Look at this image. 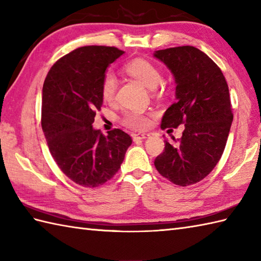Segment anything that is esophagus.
I'll use <instances>...</instances> for the list:
<instances>
[{
    "mask_svg": "<svg viewBox=\"0 0 261 261\" xmlns=\"http://www.w3.org/2000/svg\"><path fill=\"white\" fill-rule=\"evenodd\" d=\"M132 137H134L135 140H143V139H147V138L150 137V135L149 134H135Z\"/></svg>",
    "mask_w": 261,
    "mask_h": 261,
    "instance_id": "34e87169",
    "label": "esophagus"
}]
</instances>
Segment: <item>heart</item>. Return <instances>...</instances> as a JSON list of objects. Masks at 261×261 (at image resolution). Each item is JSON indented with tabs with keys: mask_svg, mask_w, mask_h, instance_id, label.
Here are the masks:
<instances>
[{
	"mask_svg": "<svg viewBox=\"0 0 261 261\" xmlns=\"http://www.w3.org/2000/svg\"><path fill=\"white\" fill-rule=\"evenodd\" d=\"M124 70L148 88L157 87L160 80H162L159 69L146 59L137 58L131 60V62L125 64ZM116 86H118V83H116L115 76L112 73L105 74L102 82V96L105 101H112L114 98ZM122 122H123L124 125L136 130L145 129L149 125V119L147 118V115L140 112V111H129V112H126L123 119H122Z\"/></svg>",
	"mask_w": 261,
	"mask_h": 261,
	"instance_id": "1",
	"label": "heart"
}]
</instances>
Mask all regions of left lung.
Returning a JSON list of instances; mask_svg holds the SVG:
<instances>
[{"mask_svg": "<svg viewBox=\"0 0 261 261\" xmlns=\"http://www.w3.org/2000/svg\"><path fill=\"white\" fill-rule=\"evenodd\" d=\"M174 75L176 102L166 110L162 127L185 124L180 139L165 141L154 159L159 174L179 186L205 178L219 163L233 120L229 87L212 59L192 46L154 51Z\"/></svg>", "mask_w": 261, "mask_h": 261, "instance_id": "1", "label": "left lung"}]
</instances>
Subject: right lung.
I'll use <instances>...</instances> for the list:
<instances>
[{"instance_id":"1","label":"right lung","mask_w":261,"mask_h":261,"mask_svg":"<svg viewBox=\"0 0 261 261\" xmlns=\"http://www.w3.org/2000/svg\"><path fill=\"white\" fill-rule=\"evenodd\" d=\"M123 54L115 47L77 48L54 64L43 83L41 126L49 150L81 186L97 187L112 178L132 143L120 129L105 137L92 125L103 104V77Z\"/></svg>"}]
</instances>
